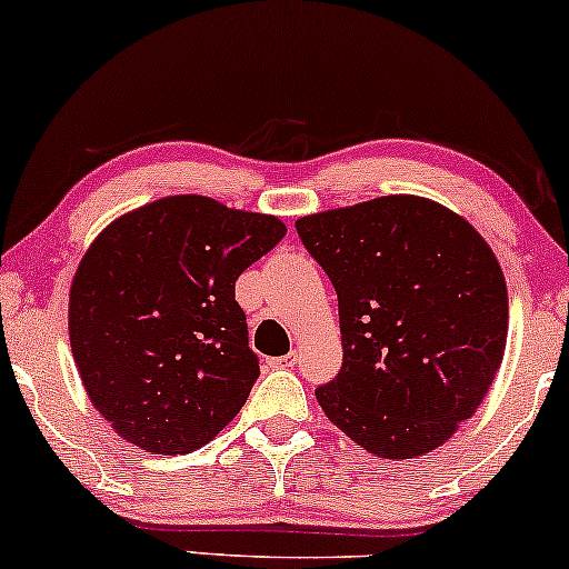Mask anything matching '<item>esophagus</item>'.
<instances>
[{
  "label": "esophagus",
  "instance_id": "1",
  "mask_svg": "<svg viewBox=\"0 0 569 569\" xmlns=\"http://www.w3.org/2000/svg\"><path fill=\"white\" fill-rule=\"evenodd\" d=\"M271 368H295L298 365V352H290L284 357H274V360H269Z\"/></svg>",
  "mask_w": 569,
  "mask_h": 569
}]
</instances>
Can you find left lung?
<instances>
[{
	"instance_id": "1",
	"label": "left lung",
	"mask_w": 569,
	"mask_h": 569,
	"mask_svg": "<svg viewBox=\"0 0 569 569\" xmlns=\"http://www.w3.org/2000/svg\"><path fill=\"white\" fill-rule=\"evenodd\" d=\"M339 298V376L326 417L378 458L440 448L492 386L508 287L485 238L448 207L391 193L295 222Z\"/></svg>"
}]
</instances>
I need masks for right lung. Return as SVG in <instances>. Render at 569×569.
<instances>
[{
  "label": "right lung",
  "instance_id": "add662e5",
  "mask_svg": "<svg viewBox=\"0 0 569 569\" xmlns=\"http://www.w3.org/2000/svg\"><path fill=\"white\" fill-rule=\"evenodd\" d=\"M284 232L279 217L181 193L92 240L69 287V345L119 438L176 456L232 422L259 378L236 279Z\"/></svg>",
  "mask_w": 569,
  "mask_h": 569
}]
</instances>
